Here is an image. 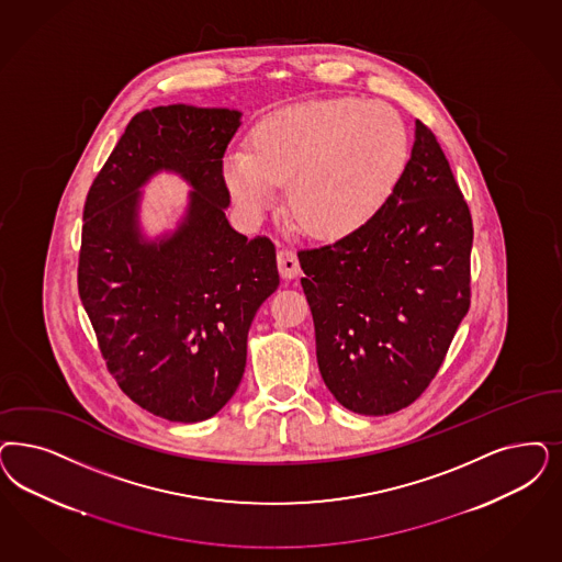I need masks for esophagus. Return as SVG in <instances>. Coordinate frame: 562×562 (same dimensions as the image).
I'll list each match as a JSON object with an SVG mask.
<instances>
[{
    "instance_id": "obj_1",
    "label": "esophagus",
    "mask_w": 562,
    "mask_h": 562,
    "mask_svg": "<svg viewBox=\"0 0 562 562\" xmlns=\"http://www.w3.org/2000/svg\"><path fill=\"white\" fill-rule=\"evenodd\" d=\"M278 270H280V276H282L284 280L296 278L299 271H301L296 252L291 251V249H280V251H278Z\"/></svg>"
}]
</instances>
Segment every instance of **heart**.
I'll return each mask as SVG.
<instances>
[{
    "mask_svg": "<svg viewBox=\"0 0 562 562\" xmlns=\"http://www.w3.org/2000/svg\"><path fill=\"white\" fill-rule=\"evenodd\" d=\"M407 131L384 101L326 99L261 117L249 154L224 157L236 205L261 217L286 182V203L305 233L336 238L378 212L407 164Z\"/></svg>",
    "mask_w": 562,
    "mask_h": 562,
    "instance_id": "obj_1",
    "label": "heart"
}]
</instances>
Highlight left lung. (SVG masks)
Segmentation results:
<instances>
[{
    "label": "left lung",
    "mask_w": 562,
    "mask_h": 562,
    "mask_svg": "<svg viewBox=\"0 0 562 562\" xmlns=\"http://www.w3.org/2000/svg\"><path fill=\"white\" fill-rule=\"evenodd\" d=\"M471 245L463 193L417 120L386 203L334 245L299 251L317 366L342 407L378 417L422 396L469 311Z\"/></svg>",
    "instance_id": "obj_1"
}]
</instances>
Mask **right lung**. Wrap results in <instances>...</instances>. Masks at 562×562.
I'll use <instances>...</instances> for the list:
<instances>
[{"mask_svg": "<svg viewBox=\"0 0 562 562\" xmlns=\"http://www.w3.org/2000/svg\"><path fill=\"white\" fill-rule=\"evenodd\" d=\"M240 116L184 103L136 114L85 201L82 307L117 386L168 422L210 419L233 398L252 317L280 284L270 238L249 240L226 217L222 157ZM159 171L194 191L176 231L149 239L139 189Z\"/></svg>", "mask_w": 562, "mask_h": 562, "instance_id": "1", "label": "right lung"}]
</instances>
